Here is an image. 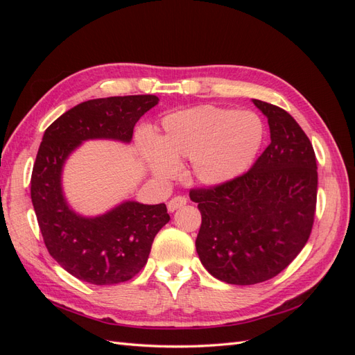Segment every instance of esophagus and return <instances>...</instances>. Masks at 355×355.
Segmentation results:
<instances>
[{
	"label": "esophagus",
	"instance_id": "esophagus-1",
	"mask_svg": "<svg viewBox=\"0 0 355 355\" xmlns=\"http://www.w3.org/2000/svg\"><path fill=\"white\" fill-rule=\"evenodd\" d=\"M187 202H188L187 197H184V196H176V197H173V198H171V200L167 202V209H168V211H175V210L180 209L182 206H185Z\"/></svg>",
	"mask_w": 355,
	"mask_h": 355
}]
</instances>
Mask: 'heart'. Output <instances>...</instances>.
Instances as JSON below:
<instances>
[{"label": "heart", "mask_w": 355, "mask_h": 355, "mask_svg": "<svg viewBox=\"0 0 355 355\" xmlns=\"http://www.w3.org/2000/svg\"><path fill=\"white\" fill-rule=\"evenodd\" d=\"M263 123L250 111L198 106L164 118L154 146L145 148L149 167L170 178L180 159H192V175L206 185H220L249 168L263 141Z\"/></svg>", "instance_id": "1"}]
</instances>
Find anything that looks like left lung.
<instances>
[{
	"label": "left lung",
	"instance_id": "obj_1",
	"mask_svg": "<svg viewBox=\"0 0 355 355\" xmlns=\"http://www.w3.org/2000/svg\"><path fill=\"white\" fill-rule=\"evenodd\" d=\"M253 103L268 118L271 144L243 175L189 191L201 213V263L237 286L266 282L287 268L309 239L317 206L313 144L280 106Z\"/></svg>",
	"mask_w": 355,
	"mask_h": 355
}]
</instances>
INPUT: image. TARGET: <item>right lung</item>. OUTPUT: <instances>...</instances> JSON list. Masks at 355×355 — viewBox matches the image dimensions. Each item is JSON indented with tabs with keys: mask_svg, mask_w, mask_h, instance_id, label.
I'll use <instances>...</instances> for the list:
<instances>
[{
	"mask_svg": "<svg viewBox=\"0 0 355 355\" xmlns=\"http://www.w3.org/2000/svg\"><path fill=\"white\" fill-rule=\"evenodd\" d=\"M158 101L154 94H135L83 102L60 115L42 136L31 198L49 253L78 280L96 286L130 280L146 265L155 235L170 216L166 204L125 201L99 218H81L62 196L63 163L87 139L130 142L135 124Z\"/></svg>",
	"mask_w": 355,
	"mask_h": 355,
	"instance_id": "add662e5",
	"label": "right lung"
}]
</instances>
